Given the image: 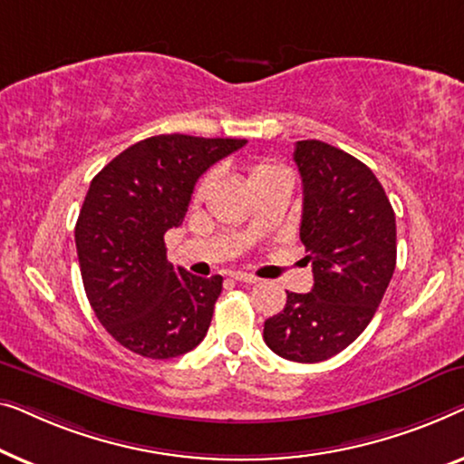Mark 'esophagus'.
Instances as JSON below:
<instances>
[{"mask_svg": "<svg viewBox=\"0 0 464 464\" xmlns=\"http://www.w3.org/2000/svg\"><path fill=\"white\" fill-rule=\"evenodd\" d=\"M231 277L235 279V282H241V284H256L258 277L250 276V273H244V271H233Z\"/></svg>", "mask_w": 464, "mask_h": 464, "instance_id": "1", "label": "esophagus"}]
</instances>
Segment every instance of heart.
Instances as JSON below:
<instances>
[{
    "mask_svg": "<svg viewBox=\"0 0 464 464\" xmlns=\"http://www.w3.org/2000/svg\"><path fill=\"white\" fill-rule=\"evenodd\" d=\"M276 172H279L277 166L269 164V161H256V164H252L250 169H247V176H250V185H254V182L263 180V179H266V176H271V174H276ZM206 187H208V179H204V180L199 182L195 195H198V198H201V195L206 193Z\"/></svg>",
    "mask_w": 464,
    "mask_h": 464,
    "instance_id": "obj_1",
    "label": "heart"
}]
</instances>
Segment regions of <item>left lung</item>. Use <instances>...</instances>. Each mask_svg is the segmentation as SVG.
Returning a JSON list of instances; mask_svg holds the SVG:
<instances>
[{
    "mask_svg": "<svg viewBox=\"0 0 464 464\" xmlns=\"http://www.w3.org/2000/svg\"><path fill=\"white\" fill-rule=\"evenodd\" d=\"M303 241L311 292H288L282 313L265 322L273 353L315 363L341 353L374 317L393 277L395 212L372 169L322 140H298Z\"/></svg>",
    "mask_w": 464,
    "mask_h": 464,
    "instance_id": "1",
    "label": "left lung"
}]
</instances>
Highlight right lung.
<instances>
[{
	"label": "right lung",
	"mask_w": 464,
	"mask_h": 464,
	"mask_svg": "<svg viewBox=\"0 0 464 464\" xmlns=\"http://www.w3.org/2000/svg\"><path fill=\"white\" fill-rule=\"evenodd\" d=\"M246 142L151 136L90 182L75 225L83 288L104 330L132 353L169 360L204 341L223 277L168 263L164 235L182 223L199 176Z\"/></svg>",
	"instance_id": "right-lung-1"
}]
</instances>
